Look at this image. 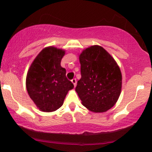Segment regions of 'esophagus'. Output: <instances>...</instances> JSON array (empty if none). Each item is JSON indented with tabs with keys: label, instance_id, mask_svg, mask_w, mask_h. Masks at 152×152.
Wrapping results in <instances>:
<instances>
[{
	"label": "esophagus",
	"instance_id": "34e87169",
	"mask_svg": "<svg viewBox=\"0 0 152 152\" xmlns=\"http://www.w3.org/2000/svg\"><path fill=\"white\" fill-rule=\"evenodd\" d=\"M71 82H72V83L73 84V85H74V87H76V79H73L71 80Z\"/></svg>",
	"mask_w": 152,
	"mask_h": 152
}]
</instances>
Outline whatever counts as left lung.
Listing matches in <instances>:
<instances>
[{"mask_svg": "<svg viewBox=\"0 0 152 152\" xmlns=\"http://www.w3.org/2000/svg\"><path fill=\"white\" fill-rule=\"evenodd\" d=\"M82 78L76 91L86 108L104 113L117 102L122 87L120 67L102 46L93 45L79 55Z\"/></svg>", "mask_w": 152, "mask_h": 152, "instance_id": "1", "label": "left lung"}]
</instances>
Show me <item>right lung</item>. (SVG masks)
Segmentation results:
<instances>
[{
	"instance_id": "obj_1",
	"label": "right lung",
	"mask_w": 152,
	"mask_h": 152,
	"mask_svg": "<svg viewBox=\"0 0 152 152\" xmlns=\"http://www.w3.org/2000/svg\"><path fill=\"white\" fill-rule=\"evenodd\" d=\"M65 51L50 46L37 56L27 73L26 89L37 107L42 112H53L62 107L67 92L73 88L61 66Z\"/></svg>"
}]
</instances>
